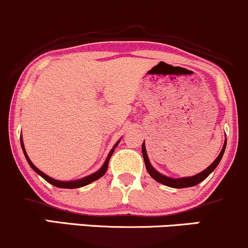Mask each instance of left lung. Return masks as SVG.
Listing matches in <instances>:
<instances>
[{"instance_id":"obj_1","label":"left lung","mask_w":248,"mask_h":248,"mask_svg":"<svg viewBox=\"0 0 248 248\" xmlns=\"http://www.w3.org/2000/svg\"><path fill=\"white\" fill-rule=\"evenodd\" d=\"M226 143H227V139H225L224 146H222V149H221V152H220V154L217 155V159L214 160V161L212 162V164L209 165L206 170H203L202 172L195 174V175H193V176H185V178H178V179L170 178V176H166V175H164V174L157 172L153 166L151 165V161H149L148 155H147V151H146L145 141H143V143H142V156H143V160H145L147 172L149 173V175H151L155 181L160 182V184L165 185V186L172 187V188H186V187H192V186H195V185L200 184L201 181L205 180L209 174L216 170L217 166L219 165L220 161H221L222 155H224V153H225Z\"/></svg>"}]
</instances>
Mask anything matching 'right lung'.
Returning a JSON list of instances; mask_svg holds the SVG:
<instances>
[{
  "mask_svg": "<svg viewBox=\"0 0 248 248\" xmlns=\"http://www.w3.org/2000/svg\"><path fill=\"white\" fill-rule=\"evenodd\" d=\"M120 141H121V140H119L118 142H116L115 145L113 146V148L110 149L109 154H108V156H107V159L105 160V162H103V165L101 166V168H100L99 170H96V172L93 173V174H91V175H88V176H84V178L78 179V180H72V181H70V180H69V181H61V180H56V179H53V178H50V176H48L47 174L43 173L42 170H40L39 168L36 167V166H35L34 164H32V162L31 161V159H29V156H28V155H27L26 148H24V145H23L22 135H21V147H22V151H23V153H24V156H26V159H27V161H28L29 166H31V167L32 168V170H34L35 172H36L37 174H39L40 176H42V178L45 179L46 181L49 182V184H51V185H53V186L59 187V188H78V187L87 186V185L92 184V182H93V181H96L97 179L101 178V176L103 175V174H105L106 172H107V168H108V164H109V159H110V156H111V155H113V153H114V149H115V148H116V146L119 145Z\"/></svg>",
  "mask_w": 248,
  "mask_h": 248,
  "instance_id": "1",
  "label": "right lung"
}]
</instances>
